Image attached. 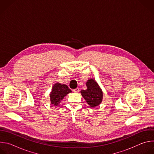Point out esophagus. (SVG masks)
<instances>
[{"label": "esophagus", "mask_w": 154, "mask_h": 154, "mask_svg": "<svg viewBox=\"0 0 154 154\" xmlns=\"http://www.w3.org/2000/svg\"><path fill=\"white\" fill-rule=\"evenodd\" d=\"M73 91H74V93H79V92L80 91V89L79 88H75V89H74V90H73Z\"/></svg>", "instance_id": "obj_1"}]
</instances>
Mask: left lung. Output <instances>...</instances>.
<instances>
[{"instance_id": "obj_1", "label": "left lung", "mask_w": 154, "mask_h": 154, "mask_svg": "<svg viewBox=\"0 0 154 154\" xmlns=\"http://www.w3.org/2000/svg\"><path fill=\"white\" fill-rule=\"evenodd\" d=\"M87 89L82 90L81 94L86 102L91 107L99 105L102 100L103 93L97 82L93 80H88L86 82Z\"/></svg>"}]
</instances>
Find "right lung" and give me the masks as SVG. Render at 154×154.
Masks as SVG:
<instances>
[{"label": "right lung", "instance_id": "obj_1", "mask_svg": "<svg viewBox=\"0 0 154 154\" xmlns=\"http://www.w3.org/2000/svg\"><path fill=\"white\" fill-rule=\"evenodd\" d=\"M71 92V90L67 85H61L58 83L55 84L52 87V90L50 94L51 103L54 105H58L64 97Z\"/></svg>", "mask_w": 154, "mask_h": 154}]
</instances>
